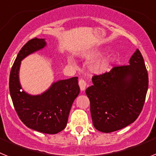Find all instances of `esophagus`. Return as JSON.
Here are the masks:
<instances>
[{"instance_id":"obj_1","label":"esophagus","mask_w":156,"mask_h":156,"mask_svg":"<svg viewBox=\"0 0 156 156\" xmlns=\"http://www.w3.org/2000/svg\"><path fill=\"white\" fill-rule=\"evenodd\" d=\"M79 86H80V88L81 90H84L85 88H86V86H87L86 81H85L83 79H80Z\"/></svg>"}]
</instances>
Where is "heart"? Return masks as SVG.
Instances as JSON below:
<instances>
[{"instance_id": "1", "label": "heart", "mask_w": 156, "mask_h": 156, "mask_svg": "<svg viewBox=\"0 0 156 156\" xmlns=\"http://www.w3.org/2000/svg\"><path fill=\"white\" fill-rule=\"evenodd\" d=\"M106 64L105 63H100V64L97 65L95 66V70L97 71H102V70H105L106 69Z\"/></svg>"}]
</instances>
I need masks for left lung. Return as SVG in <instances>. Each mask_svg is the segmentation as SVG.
Returning <instances> with one entry per match:
<instances>
[{"mask_svg": "<svg viewBox=\"0 0 156 156\" xmlns=\"http://www.w3.org/2000/svg\"><path fill=\"white\" fill-rule=\"evenodd\" d=\"M87 88L93 125L104 133L116 131L137 119L148 87V71L138 49L128 66H114L109 72L92 77Z\"/></svg>", "mask_w": 156, "mask_h": 156, "instance_id": "8db88e82", "label": "left lung"}]
</instances>
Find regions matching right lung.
I'll return each instance as SVG.
<instances>
[{
	"mask_svg": "<svg viewBox=\"0 0 156 156\" xmlns=\"http://www.w3.org/2000/svg\"><path fill=\"white\" fill-rule=\"evenodd\" d=\"M44 39L34 38L19 51L12 67L9 90L19 119L27 126L41 133L55 134L66 128L72 105L80 93L78 77L54 83L41 95L22 90L19 71L21 61L30 54L44 48Z\"/></svg>",
	"mask_w": 156,
	"mask_h": 156,
	"instance_id": "right-lung-1",
	"label": "right lung"
}]
</instances>
